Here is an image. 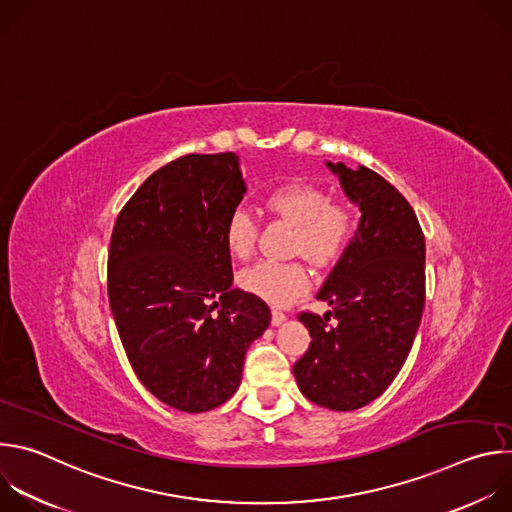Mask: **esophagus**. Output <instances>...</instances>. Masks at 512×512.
<instances>
[{"instance_id": "1", "label": "esophagus", "mask_w": 512, "mask_h": 512, "mask_svg": "<svg viewBox=\"0 0 512 512\" xmlns=\"http://www.w3.org/2000/svg\"><path fill=\"white\" fill-rule=\"evenodd\" d=\"M285 320H287V316H285L283 312H277V310H275V312L271 314V324H273V326H281Z\"/></svg>"}]
</instances>
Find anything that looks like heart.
I'll return each mask as SVG.
<instances>
[{
    "label": "heart",
    "mask_w": 512,
    "mask_h": 512,
    "mask_svg": "<svg viewBox=\"0 0 512 512\" xmlns=\"http://www.w3.org/2000/svg\"><path fill=\"white\" fill-rule=\"evenodd\" d=\"M265 206L296 227L294 251L302 253L314 265L336 261L352 239V212L344 204L332 202L328 192L318 184L285 182L275 186L267 194ZM255 235L257 227L249 212L237 208L227 216L225 245L233 257H249ZM237 281L243 291L273 308L296 304L310 289V275L300 263L259 261L243 269Z\"/></svg>",
    "instance_id": "heart-1"
}]
</instances>
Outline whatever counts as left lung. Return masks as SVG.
I'll return each instance as SVG.
<instances>
[{
	"label": "left lung",
	"instance_id": "obj_1",
	"mask_svg": "<svg viewBox=\"0 0 512 512\" xmlns=\"http://www.w3.org/2000/svg\"><path fill=\"white\" fill-rule=\"evenodd\" d=\"M326 166L360 218L316 296L332 310L298 316L312 342L294 375L312 403L354 411L393 383L413 346L425 304V239L411 204L383 176Z\"/></svg>",
	"mask_w": 512,
	"mask_h": 512
}]
</instances>
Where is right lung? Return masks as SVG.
<instances>
[{"label":"right lung","mask_w":512,"mask_h":512,"mask_svg":"<svg viewBox=\"0 0 512 512\" xmlns=\"http://www.w3.org/2000/svg\"><path fill=\"white\" fill-rule=\"evenodd\" d=\"M245 192L237 154H188L145 180L113 227L107 294L125 354L145 389L186 413L235 395L271 322L233 287L225 221Z\"/></svg>","instance_id":"1"}]
</instances>
